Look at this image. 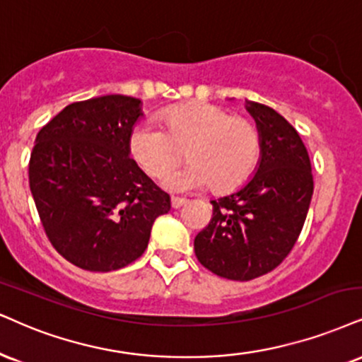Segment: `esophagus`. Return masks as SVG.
<instances>
[{
    "label": "esophagus",
    "instance_id": "34e87169",
    "mask_svg": "<svg viewBox=\"0 0 362 362\" xmlns=\"http://www.w3.org/2000/svg\"><path fill=\"white\" fill-rule=\"evenodd\" d=\"M185 203H186V199L185 198H180V196H173V198H171V206L174 209L181 208Z\"/></svg>",
    "mask_w": 362,
    "mask_h": 362
}]
</instances>
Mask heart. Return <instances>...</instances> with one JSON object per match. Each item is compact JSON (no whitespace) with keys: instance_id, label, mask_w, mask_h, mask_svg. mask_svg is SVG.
Instances as JSON below:
<instances>
[{"instance_id":"heart-1","label":"heart","mask_w":362,"mask_h":362,"mask_svg":"<svg viewBox=\"0 0 362 362\" xmlns=\"http://www.w3.org/2000/svg\"><path fill=\"white\" fill-rule=\"evenodd\" d=\"M160 127L139 124L129 136V154L149 176L176 166L186 151L189 164L168 173L163 186L173 191L238 188L255 171L260 134L248 119L235 117L220 105L189 102L159 115Z\"/></svg>"}]
</instances>
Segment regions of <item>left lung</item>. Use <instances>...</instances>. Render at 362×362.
<instances>
[{"instance_id":"obj_1","label":"left lung","mask_w":362,"mask_h":362,"mask_svg":"<svg viewBox=\"0 0 362 362\" xmlns=\"http://www.w3.org/2000/svg\"><path fill=\"white\" fill-rule=\"evenodd\" d=\"M260 134L255 173L242 188L211 199L213 218L194 238V253L209 272L252 280L280 265L296 245L314 180L298 132L272 107L247 100Z\"/></svg>"}]
</instances>
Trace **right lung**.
I'll use <instances>...</instances> for the list:
<instances>
[{"instance_id":"right-lung-1","label":"right lung","mask_w":362,"mask_h":362,"mask_svg":"<svg viewBox=\"0 0 362 362\" xmlns=\"http://www.w3.org/2000/svg\"><path fill=\"white\" fill-rule=\"evenodd\" d=\"M134 97L75 102L40 129L30 158V189L53 247L90 272L119 270L149 243L171 198L129 154L142 117Z\"/></svg>"}]
</instances>
